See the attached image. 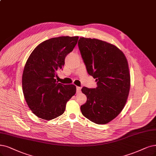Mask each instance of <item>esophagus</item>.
<instances>
[{
	"label": "esophagus",
	"mask_w": 156,
	"mask_h": 156,
	"mask_svg": "<svg viewBox=\"0 0 156 156\" xmlns=\"http://www.w3.org/2000/svg\"><path fill=\"white\" fill-rule=\"evenodd\" d=\"M81 87H76V92L77 93H80V91H81Z\"/></svg>",
	"instance_id": "esophagus-1"
}]
</instances>
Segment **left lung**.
<instances>
[{"instance_id":"left-lung-1","label":"left lung","mask_w":156,"mask_h":156,"mask_svg":"<svg viewBox=\"0 0 156 156\" xmlns=\"http://www.w3.org/2000/svg\"><path fill=\"white\" fill-rule=\"evenodd\" d=\"M78 48L87 73L97 82L96 88L82 89L87 96L82 113L96 124L108 123L122 112L129 96L127 60L116 46L98 39L81 37Z\"/></svg>"}]
</instances>
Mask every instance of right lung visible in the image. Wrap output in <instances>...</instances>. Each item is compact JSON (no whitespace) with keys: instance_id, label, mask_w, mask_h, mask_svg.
I'll return each mask as SVG.
<instances>
[{"instance_id":"obj_1","label":"right lung","mask_w":156,"mask_h":156,"mask_svg":"<svg viewBox=\"0 0 156 156\" xmlns=\"http://www.w3.org/2000/svg\"><path fill=\"white\" fill-rule=\"evenodd\" d=\"M78 40V37L66 36L45 40L28 58L22 74L23 93L28 107L40 118L51 120L60 116L76 93V86L58 83L55 77Z\"/></svg>"}]
</instances>
